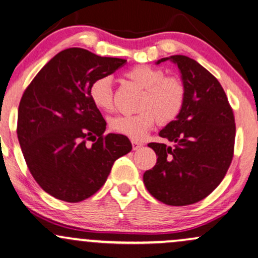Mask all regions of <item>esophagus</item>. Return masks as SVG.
<instances>
[{
    "label": "esophagus",
    "instance_id": "1",
    "mask_svg": "<svg viewBox=\"0 0 258 258\" xmlns=\"http://www.w3.org/2000/svg\"><path fill=\"white\" fill-rule=\"evenodd\" d=\"M131 143H132L133 150H138V149H141L143 147V143L138 141H131Z\"/></svg>",
    "mask_w": 258,
    "mask_h": 258
}]
</instances>
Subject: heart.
Segmentation results:
<instances>
[{
  "mask_svg": "<svg viewBox=\"0 0 258 258\" xmlns=\"http://www.w3.org/2000/svg\"><path fill=\"white\" fill-rule=\"evenodd\" d=\"M126 79L141 86L143 94L137 114L117 115L109 120L111 131L126 136L132 141H141L157 121L168 123L181 111L185 103L186 90L182 80L175 76H164L159 67L136 64L123 73ZM90 101L102 111L113 109L114 98L111 82L108 77L95 79L89 86Z\"/></svg>",
  "mask_w": 258,
  "mask_h": 258,
  "instance_id": "heart-1",
  "label": "heart"
}]
</instances>
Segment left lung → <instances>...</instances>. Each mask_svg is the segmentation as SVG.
I'll return each instance as SVG.
<instances>
[{
  "instance_id": "obj_1",
  "label": "left lung",
  "mask_w": 258,
  "mask_h": 258,
  "mask_svg": "<svg viewBox=\"0 0 258 258\" xmlns=\"http://www.w3.org/2000/svg\"><path fill=\"white\" fill-rule=\"evenodd\" d=\"M178 66L185 85V103L160 137L149 143L157 162L143 175L153 196L174 207L197 203L209 196L225 178L234 153L233 109L221 84L194 58L184 55L161 58Z\"/></svg>"
}]
</instances>
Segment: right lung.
I'll return each mask as SVG.
<instances>
[{
  "instance_id": "obj_1",
  "label": "right lung",
  "mask_w": 258,
  "mask_h": 258,
  "mask_svg": "<svg viewBox=\"0 0 258 258\" xmlns=\"http://www.w3.org/2000/svg\"><path fill=\"white\" fill-rule=\"evenodd\" d=\"M126 63L82 48L55 55L24 91L17 133L30 173L46 194L77 203L96 194L119 157L126 136L104 135L105 121L89 97L95 79Z\"/></svg>"
}]
</instances>
